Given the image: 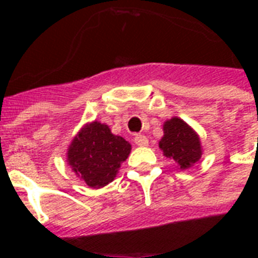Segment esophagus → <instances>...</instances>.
<instances>
[{"instance_id":"34e87169","label":"esophagus","mask_w":258,"mask_h":258,"mask_svg":"<svg viewBox=\"0 0 258 258\" xmlns=\"http://www.w3.org/2000/svg\"><path fill=\"white\" fill-rule=\"evenodd\" d=\"M135 143H137L138 146H141V147H146V146L149 145V139L145 137V135H142V134H138V135H135Z\"/></svg>"}]
</instances>
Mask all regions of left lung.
Listing matches in <instances>:
<instances>
[{
	"mask_svg": "<svg viewBox=\"0 0 258 258\" xmlns=\"http://www.w3.org/2000/svg\"><path fill=\"white\" fill-rule=\"evenodd\" d=\"M159 149L166 158L175 162L180 170L194 166L202 157L200 135L176 116L163 123V137L159 141Z\"/></svg>",
	"mask_w": 258,
	"mask_h": 258,
	"instance_id": "8db88e82",
	"label": "left lung"
}]
</instances>
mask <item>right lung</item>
Wrapping results in <instances>:
<instances>
[{
  "label": "right lung",
  "instance_id": "right-lung-1",
  "mask_svg": "<svg viewBox=\"0 0 258 258\" xmlns=\"http://www.w3.org/2000/svg\"><path fill=\"white\" fill-rule=\"evenodd\" d=\"M130 153L131 145L124 138L113 135L108 125L93 120L83 125L72 139L67 162L80 180L89 187L100 188L115 179Z\"/></svg>",
  "mask_w": 258,
  "mask_h": 258
}]
</instances>
